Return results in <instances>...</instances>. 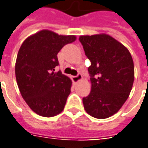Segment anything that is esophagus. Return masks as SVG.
<instances>
[{
	"label": "esophagus",
	"instance_id": "obj_1",
	"mask_svg": "<svg viewBox=\"0 0 148 148\" xmlns=\"http://www.w3.org/2000/svg\"><path fill=\"white\" fill-rule=\"evenodd\" d=\"M82 78V76L81 74H78L76 76H73L72 77V80H73V82H79L81 79Z\"/></svg>",
	"mask_w": 148,
	"mask_h": 148
}]
</instances>
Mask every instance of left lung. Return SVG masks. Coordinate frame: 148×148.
I'll use <instances>...</instances> for the list:
<instances>
[{
  "label": "left lung",
  "instance_id": "left-lung-1",
  "mask_svg": "<svg viewBox=\"0 0 148 148\" xmlns=\"http://www.w3.org/2000/svg\"><path fill=\"white\" fill-rule=\"evenodd\" d=\"M78 40L91 61V90L82 98L83 106L93 117L108 118L129 97L134 79L132 57L124 45L106 34L81 36Z\"/></svg>",
  "mask_w": 148,
  "mask_h": 148
}]
</instances>
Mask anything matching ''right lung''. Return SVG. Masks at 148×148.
<instances>
[{
	"mask_svg": "<svg viewBox=\"0 0 148 148\" xmlns=\"http://www.w3.org/2000/svg\"><path fill=\"white\" fill-rule=\"evenodd\" d=\"M75 36H59L43 30L26 39L19 49L15 75L19 91L32 111L51 117L63 111L72 82L55 67L57 53L74 42Z\"/></svg>",
	"mask_w": 148,
	"mask_h": 148,
	"instance_id": "1",
	"label": "right lung"
}]
</instances>
